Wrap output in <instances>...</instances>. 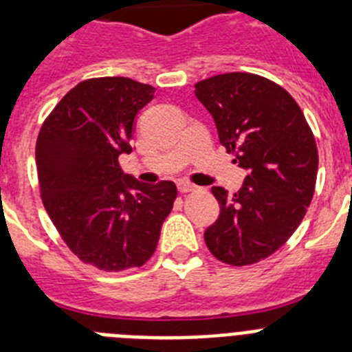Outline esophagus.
Instances as JSON below:
<instances>
[{
  "mask_svg": "<svg viewBox=\"0 0 352 352\" xmlns=\"http://www.w3.org/2000/svg\"><path fill=\"white\" fill-rule=\"evenodd\" d=\"M195 188H197V186L192 185V183H188V182L178 183V190L182 192V194H188V192H194Z\"/></svg>",
  "mask_w": 352,
  "mask_h": 352,
  "instance_id": "esophagus-1",
  "label": "esophagus"
}]
</instances>
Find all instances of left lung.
I'll list each match as a JSON object with an SVG mask.
<instances>
[{
	"instance_id": "1",
	"label": "left lung",
	"mask_w": 352,
	"mask_h": 352,
	"mask_svg": "<svg viewBox=\"0 0 352 352\" xmlns=\"http://www.w3.org/2000/svg\"><path fill=\"white\" fill-rule=\"evenodd\" d=\"M195 96L213 116L220 144L248 173L236 194L211 188L220 214L204 241L226 264L259 263L291 238L310 206L319 164L314 133L296 100L256 74L208 77Z\"/></svg>"
}]
</instances>
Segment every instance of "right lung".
<instances>
[{"label": "right lung", "instance_id": "right-lung-1", "mask_svg": "<svg viewBox=\"0 0 352 352\" xmlns=\"http://www.w3.org/2000/svg\"><path fill=\"white\" fill-rule=\"evenodd\" d=\"M155 88L129 77L82 80L58 102L36 139L42 203L82 263L104 272L142 266L178 195L173 182L139 183L123 174L133 121Z\"/></svg>", "mask_w": 352, "mask_h": 352}]
</instances>
